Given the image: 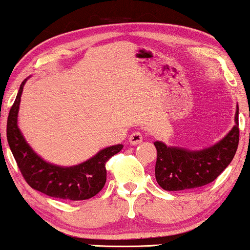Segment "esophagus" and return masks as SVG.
Masks as SVG:
<instances>
[{
	"instance_id": "obj_1",
	"label": "esophagus",
	"mask_w": 250,
	"mask_h": 250,
	"mask_svg": "<svg viewBox=\"0 0 250 250\" xmlns=\"http://www.w3.org/2000/svg\"><path fill=\"white\" fill-rule=\"evenodd\" d=\"M143 141V136L141 133H139V131H135L129 136V142H130V145L133 146H136V145H140Z\"/></svg>"
}]
</instances>
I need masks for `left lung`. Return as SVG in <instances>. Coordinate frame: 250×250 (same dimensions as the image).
<instances>
[{
  "mask_svg": "<svg viewBox=\"0 0 250 250\" xmlns=\"http://www.w3.org/2000/svg\"><path fill=\"white\" fill-rule=\"evenodd\" d=\"M240 137L239 105L235 125L221 141L202 150L168 147L154 142L157 150L155 177L165 190L176 191L202 187L213 182L234 159Z\"/></svg>",
  "mask_w": 250,
  "mask_h": 250,
  "instance_id": "obj_1",
  "label": "left lung"
}]
</instances>
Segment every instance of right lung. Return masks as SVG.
Instances as JSON below:
<instances>
[{"label": "right lung", "instance_id": "1", "mask_svg": "<svg viewBox=\"0 0 250 250\" xmlns=\"http://www.w3.org/2000/svg\"><path fill=\"white\" fill-rule=\"evenodd\" d=\"M25 82L27 80L20 85L7 121V140L22 176L31 188L56 199L81 201L95 196L107 181L105 163L119 153L123 146L115 145L102 149L91 159L73 167H60L45 162L28 145L17 125L20 102Z\"/></svg>", "mask_w": 250, "mask_h": 250}]
</instances>
